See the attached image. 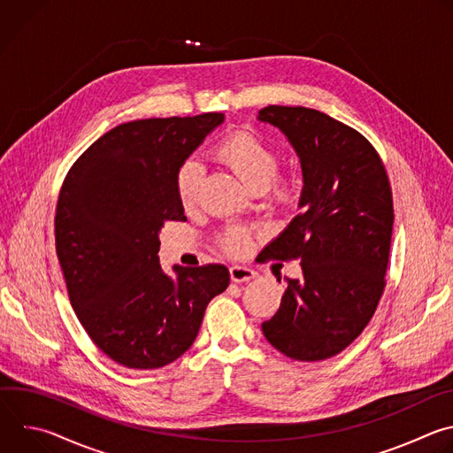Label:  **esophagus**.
<instances>
[{"mask_svg": "<svg viewBox=\"0 0 453 453\" xmlns=\"http://www.w3.org/2000/svg\"><path fill=\"white\" fill-rule=\"evenodd\" d=\"M229 276L234 283H243V281H249L256 276V273L250 269V267H243V265H233L229 267Z\"/></svg>", "mask_w": 453, "mask_h": 453, "instance_id": "1", "label": "esophagus"}]
</instances>
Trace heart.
Here are the masks:
<instances>
[{"label":"heart","instance_id":"obj_1","mask_svg":"<svg viewBox=\"0 0 453 453\" xmlns=\"http://www.w3.org/2000/svg\"><path fill=\"white\" fill-rule=\"evenodd\" d=\"M213 157L229 168L250 191L265 193L280 208L297 201V180L292 173H280V154L260 136L249 131L227 134L215 149ZM203 182V166L196 159L184 161L175 172V193L180 206L191 210L197 203ZM220 247L227 254H243L249 247L245 231H227L220 236Z\"/></svg>","mask_w":453,"mask_h":453}]
</instances>
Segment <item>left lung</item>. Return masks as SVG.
<instances>
[{
	"label": "left lung",
	"mask_w": 453,
	"mask_h": 453,
	"mask_svg": "<svg viewBox=\"0 0 453 453\" xmlns=\"http://www.w3.org/2000/svg\"><path fill=\"white\" fill-rule=\"evenodd\" d=\"M257 119L288 138L303 170L301 210L265 249L297 260L303 276L287 280L262 330L288 358L325 360L364 332L381 297L395 222L389 177L374 147L325 112L269 105Z\"/></svg>",
	"instance_id": "1"
}]
</instances>
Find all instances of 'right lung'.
I'll return each instance as SVG.
<instances>
[{
	"mask_svg": "<svg viewBox=\"0 0 453 453\" xmlns=\"http://www.w3.org/2000/svg\"><path fill=\"white\" fill-rule=\"evenodd\" d=\"M224 121L222 112L121 123L70 168L55 213V247L72 306L114 362L157 369L196 341L208 303L229 285L220 264L159 265V233L186 220L175 172Z\"/></svg>",
	"mask_w": 453,
	"mask_h": 453,
	"instance_id": "1",
	"label": "right lung"
}]
</instances>
